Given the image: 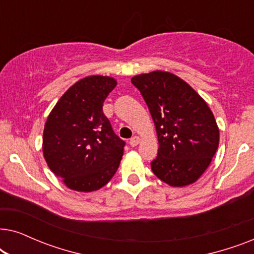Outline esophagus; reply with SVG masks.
Returning <instances> with one entry per match:
<instances>
[{
	"label": "esophagus",
	"instance_id": "1",
	"mask_svg": "<svg viewBox=\"0 0 254 254\" xmlns=\"http://www.w3.org/2000/svg\"><path fill=\"white\" fill-rule=\"evenodd\" d=\"M138 143H140V137H138V136H133L129 140L130 147H136Z\"/></svg>",
	"mask_w": 254,
	"mask_h": 254
}]
</instances>
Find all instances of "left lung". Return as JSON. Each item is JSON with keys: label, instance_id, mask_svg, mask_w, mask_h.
I'll use <instances>...</instances> for the list:
<instances>
[{"label": "left lung", "instance_id": "1", "mask_svg": "<svg viewBox=\"0 0 254 254\" xmlns=\"http://www.w3.org/2000/svg\"><path fill=\"white\" fill-rule=\"evenodd\" d=\"M154 120L158 154L151 170L170 186L195 183L218 148L220 130L214 114L195 90L178 76L156 70L134 76Z\"/></svg>", "mask_w": 254, "mask_h": 254}]
</instances>
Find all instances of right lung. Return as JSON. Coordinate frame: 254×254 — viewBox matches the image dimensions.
Returning a JSON list of instances; mask_svg holds the SVG:
<instances>
[{"label":"right lung","mask_w":254,"mask_h":254,"mask_svg":"<svg viewBox=\"0 0 254 254\" xmlns=\"http://www.w3.org/2000/svg\"><path fill=\"white\" fill-rule=\"evenodd\" d=\"M116 85V79L109 76L79 79L47 118L44 157L69 189L78 192L102 189L119 168L126 143L103 112V104Z\"/></svg>","instance_id":"add662e5"}]
</instances>
